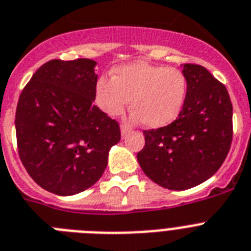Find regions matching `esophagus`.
<instances>
[{
  "label": "esophagus",
  "instance_id": "obj_1",
  "mask_svg": "<svg viewBox=\"0 0 251 251\" xmlns=\"http://www.w3.org/2000/svg\"><path fill=\"white\" fill-rule=\"evenodd\" d=\"M128 132H129V128H128L127 126H124V124H122V126H121V133H122V137H126V136H127Z\"/></svg>",
  "mask_w": 251,
  "mask_h": 251
}]
</instances>
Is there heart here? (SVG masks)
I'll return each instance as SVG.
<instances>
[{
  "label": "heart",
  "instance_id": "obj_1",
  "mask_svg": "<svg viewBox=\"0 0 251 251\" xmlns=\"http://www.w3.org/2000/svg\"><path fill=\"white\" fill-rule=\"evenodd\" d=\"M187 91L183 71L138 62L115 68L111 80L99 78L95 100L105 114L115 117L129 99L133 121H142L149 128H162L179 117Z\"/></svg>",
  "mask_w": 251,
  "mask_h": 251
}]
</instances>
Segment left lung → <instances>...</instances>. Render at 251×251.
<instances>
[{"instance_id": "8db88e82", "label": "left lung", "mask_w": 251, "mask_h": 251, "mask_svg": "<svg viewBox=\"0 0 251 251\" xmlns=\"http://www.w3.org/2000/svg\"><path fill=\"white\" fill-rule=\"evenodd\" d=\"M185 102L166 127L143 130L137 153L143 173L160 187L185 190L203 183L224 164L232 141V104L227 89L199 64L187 63Z\"/></svg>"}]
</instances>
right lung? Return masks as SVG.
Wrapping results in <instances>:
<instances>
[{"instance_id": "add662e5", "label": "right lung", "mask_w": 251, "mask_h": 251, "mask_svg": "<svg viewBox=\"0 0 251 251\" xmlns=\"http://www.w3.org/2000/svg\"><path fill=\"white\" fill-rule=\"evenodd\" d=\"M96 62L52 59L38 68L19 98V156L39 187L74 196L93 187L121 141L117 121L95 104Z\"/></svg>"}]
</instances>
